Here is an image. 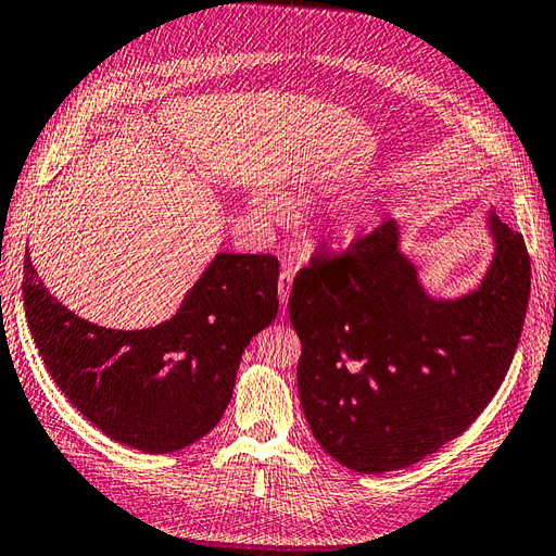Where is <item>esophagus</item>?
I'll return each instance as SVG.
<instances>
[{
	"mask_svg": "<svg viewBox=\"0 0 556 556\" xmlns=\"http://www.w3.org/2000/svg\"><path fill=\"white\" fill-rule=\"evenodd\" d=\"M292 278H294V274H292V268H282L280 270V276H278V296H280V302L282 304H288V296H290V288H292Z\"/></svg>",
	"mask_w": 556,
	"mask_h": 556,
	"instance_id": "34e87169",
	"label": "esophagus"
}]
</instances>
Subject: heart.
<instances>
[{
    "label": "heart",
    "mask_w": 556,
    "mask_h": 556,
    "mask_svg": "<svg viewBox=\"0 0 556 556\" xmlns=\"http://www.w3.org/2000/svg\"><path fill=\"white\" fill-rule=\"evenodd\" d=\"M254 207L260 214L270 216V214H278L286 210V200H282L278 193H260L254 198Z\"/></svg>",
    "instance_id": "1"
}]
</instances>
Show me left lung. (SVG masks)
<instances>
[{"label":"left lung","mask_w":556,"mask_h":556,"mask_svg":"<svg viewBox=\"0 0 556 556\" xmlns=\"http://www.w3.org/2000/svg\"><path fill=\"white\" fill-rule=\"evenodd\" d=\"M495 260L481 288L434 302L382 222L342 252L318 245L294 276L290 320L302 340V408L337 463L382 473L457 439L497 394L517 351L531 256L491 216Z\"/></svg>","instance_id":"1"}]
</instances>
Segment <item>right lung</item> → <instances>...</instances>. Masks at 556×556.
Instances as JSON below:
<instances>
[{
    "mask_svg": "<svg viewBox=\"0 0 556 556\" xmlns=\"http://www.w3.org/2000/svg\"><path fill=\"white\" fill-rule=\"evenodd\" d=\"M23 302L65 399L129 448L172 453L222 419L242 351L278 314V260L219 252L181 308L146 330H108L75 316L47 292L28 254Z\"/></svg>",
    "mask_w": 556,
    "mask_h": 556,
    "instance_id": "1",
    "label": "right lung"
}]
</instances>
